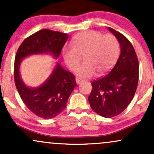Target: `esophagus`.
Returning a JSON list of instances; mask_svg holds the SVG:
<instances>
[{
    "instance_id": "obj_1",
    "label": "esophagus",
    "mask_w": 154,
    "mask_h": 154,
    "mask_svg": "<svg viewBox=\"0 0 154 154\" xmlns=\"http://www.w3.org/2000/svg\"><path fill=\"white\" fill-rule=\"evenodd\" d=\"M82 82H83V81L82 80V79H79V78H77V79H76V82H77V85L81 84V83H82Z\"/></svg>"
}]
</instances>
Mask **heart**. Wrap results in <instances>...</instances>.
<instances>
[{
    "label": "heart",
    "mask_w": 154,
    "mask_h": 154,
    "mask_svg": "<svg viewBox=\"0 0 154 154\" xmlns=\"http://www.w3.org/2000/svg\"><path fill=\"white\" fill-rule=\"evenodd\" d=\"M119 43L112 35L88 30L79 33L72 40V45L62 48L63 61L68 68L75 71L84 56L85 63L76 71L81 78H89L95 75L106 73L112 68L119 55Z\"/></svg>",
    "instance_id": "heart-1"
}]
</instances>
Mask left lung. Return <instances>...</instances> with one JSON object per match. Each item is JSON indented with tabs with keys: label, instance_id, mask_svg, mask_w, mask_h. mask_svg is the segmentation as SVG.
I'll return each mask as SVG.
<instances>
[{
	"label": "left lung",
	"instance_id": "obj_1",
	"mask_svg": "<svg viewBox=\"0 0 154 154\" xmlns=\"http://www.w3.org/2000/svg\"><path fill=\"white\" fill-rule=\"evenodd\" d=\"M108 29L119 41L121 54L108 75L91 82L88 101L95 113L111 118L121 114L132 101L138 83L139 63L128 39L112 28Z\"/></svg>",
	"mask_w": 154,
	"mask_h": 154
}]
</instances>
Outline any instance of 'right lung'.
Segmentation results:
<instances>
[{
  "label": "right lung",
  "mask_w": 154,
  "mask_h": 154,
  "mask_svg": "<svg viewBox=\"0 0 154 154\" xmlns=\"http://www.w3.org/2000/svg\"><path fill=\"white\" fill-rule=\"evenodd\" d=\"M69 35L43 29L26 38L17 50L14 61V81L22 101L35 115L51 119L59 115L66 106L67 100L77 85L75 77L56 63L48 79L38 88L27 87L19 74L21 61L34 54H51L57 59Z\"/></svg>",
  "instance_id": "obj_1"
}]
</instances>
